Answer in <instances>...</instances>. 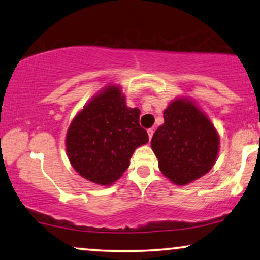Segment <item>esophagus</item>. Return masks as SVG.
<instances>
[{
	"mask_svg": "<svg viewBox=\"0 0 260 260\" xmlns=\"http://www.w3.org/2000/svg\"><path fill=\"white\" fill-rule=\"evenodd\" d=\"M153 132H154V131L152 129V128H150V129H147V134H149L150 140H151V138H152V136H153Z\"/></svg>",
	"mask_w": 260,
	"mask_h": 260,
	"instance_id": "esophagus-1",
	"label": "esophagus"
}]
</instances>
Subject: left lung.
I'll list each match as a JSON object with an SVG mask.
<instances>
[{"instance_id": "obj_1", "label": "left lung", "mask_w": 260, "mask_h": 260, "mask_svg": "<svg viewBox=\"0 0 260 260\" xmlns=\"http://www.w3.org/2000/svg\"><path fill=\"white\" fill-rule=\"evenodd\" d=\"M164 123L151 146L164 176L187 185L205 175L216 162L219 138L215 127L192 102L175 100L164 110Z\"/></svg>"}]
</instances>
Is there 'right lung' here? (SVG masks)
<instances>
[{"label":"right lung","mask_w":260,"mask_h":260,"mask_svg":"<svg viewBox=\"0 0 260 260\" xmlns=\"http://www.w3.org/2000/svg\"><path fill=\"white\" fill-rule=\"evenodd\" d=\"M140 110L128 108L119 86H108L72 121L66 138L70 162L84 179L109 186L122 176L138 146L149 141Z\"/></svg>","instance_id":"right-lung-1"}]
</instances>
